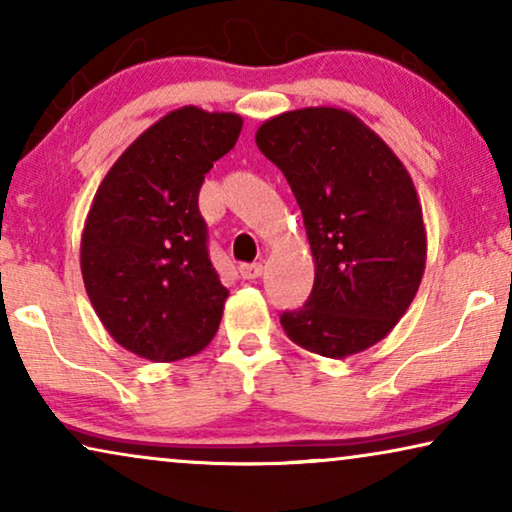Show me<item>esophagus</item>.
Returning a JSON list of instances; mask_svg holds the SVG:
<instances>
[{
  "mask_svg": "<svg viewBox=\"0 0 512 512\" xmlns=\"http://www.w3.org/2000/svg\"><path fill=\"white\" fill-rule=\"evenodd\" d=\"M240 275H242V279H258L263 275V265L261 263H242Z\"/></svg>",
  "mask_w": 512,
  "mask_h": 512,
  "instance_id": "34e87169",
  "label": "esophagus"
}]
</instances>
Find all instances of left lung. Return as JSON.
<instances>
[{"mask_svg": "<svg viewBox=\"0 0 512 512\" xmlns=\"http://www.w3.org/2000/svg\"><path fill=\"white\" fill-rule=\"evenodd\" d=\"M256 146L284 172L314 258V286L282 328L307 352L347 359L384 340L426 268L415 184L394 151L352 111L307 107L272 116Z\"/></svg>", "mask_w": 512, "mask_h": 512, "instance_id": "left-lung-1", "label": "left lung"}]
</instances>
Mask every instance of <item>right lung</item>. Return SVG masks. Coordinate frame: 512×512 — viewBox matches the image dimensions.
Returning a JSON list of instances; mask_svg holds the SVG:
<instances>
[{"label":"right lung","instance_id":"right-lung-1","mask_svg":"<svg viewBox=\"0 0 512 512\" xmlns=\"http://www.w3.org/2000/svg\"><path fill=\"white\" fill-rule=\"evenodd\" d=\"M240 130L230 111L174 109L97 188L81 235L83 284L111 338L142 359H186L219 331L228 289L209 261L198 193Z\"/></svg>","mask_w":512,"mask_h":512}]
</instances>
